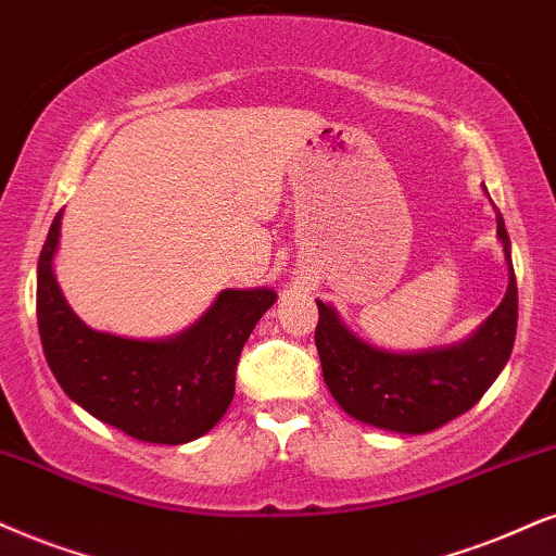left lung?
Listing matches in <instances>:
<instances>
[{
    "label": "left lung",
    "mask_w": 556,
    "mask_h": 556,
    "mask_svg": "<svg viewBox=\"0 0 556 556\" xmlns=\"http://www.w3.org/2000/svg\"><path fill=\"white\" fill-rule=\"evenodd\" d=\"M497 238L508 262V290L493 315L467 341L444 349H377L343 326L339 313L318 300L323 379L351 418L397 433H428L462 416L488 392L508 362L518 326V290L510 238L497 213Z\"/></svg>",
    "instance_id": "8db88e82"
}]
</instances>
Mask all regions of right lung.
<instances>
[{"instance_id":"right-lung-1","label":"right lung","mask_w":556,"mask_h":556,"mask_svg":"<svg viewBox=\"0 0 556 556\" xmlns=\"http://www.w3.org/2000/svg\"><path fill=\"white\" fill-rule=\"evenodd\" d=\"M61 215L38 262V330L53 377L102 424L149 444H187L226 416L243 343L277 300L269 287L223 290L179 336L123 339L79 320L53 277Z\"/></svg>"}]
</instances>
